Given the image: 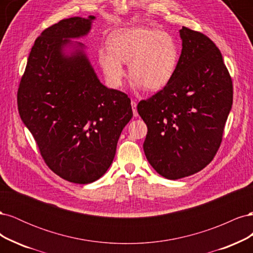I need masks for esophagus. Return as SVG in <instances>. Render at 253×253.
Segmentation results:
<instances>
[{"label":"esophagus","instance_id":"obj_1","mask_svg":"<svg viewBox=\"0 0 253 253\" xmlns=\"http://www.w3.org/2000/svg\"><path fill=\"white\" fill-rule=\"evenodd\" d=\"M131 105H132V110H133V115H134V117H137V116H138V112H137V103H136L135 101H133V100H132Z\"/></svg>","mask_w":253,"mask_h":253}]
</instances>
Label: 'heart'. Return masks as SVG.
Here are the masks:
<instances>
[{
  "mask_svg": "<svg viewBox=\"0 0 253 253\" xmlns=\"http://www.w3.org/2000/svg\"><path fill=\"white\" fill-rule=\"evenodd\" d=\"M98 60L112 86L121 85L126 77L125 63H128L135 88L159 90L174 77L179 48L170 34L134 26L113 33L109 47L99 49Z\"/></svg>",
  "mask_w": 253,
  "mask_h": 253,
  "instance_id": "heart-1",
  "label": "heart"
}]
</instances>
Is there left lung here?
Returning a JSON list of instances; mask_svg holds the SVG:
<instances>
[{
	"label": "left lung",
	"instance_id": "8db88e82",
	"mask_svg": "<svg viewBox=\"0 0 253 253\" xmlns=\"http://www.w3.org/2000/svg\"><path fill=\"white\" fill-rule=\"evenodd\" d=\"M179 36L182 49L174 77L137 105L148 126L145 157L159 175L172 180L211 163L233 100L231 77L216 45L187 27Z\"/></svg>",
	"mask_w": 253,
	"mask_h": 253
}]
</instances>
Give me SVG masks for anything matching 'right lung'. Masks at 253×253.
Returning a JSON list of instances; mask_svg holds the SVG:
<instances>
[{
  "mask_svg": "<svg viewBox=\"0 0 253 253\" xmlns=\"http://www.w3.org/2000/svg\"><path fill=\"white\" fill-rule=\"evenodd\" d=\"M96 18L74 17L35 41L18 90V109L49 169L67 181L94 182L109 170L131 100L99 80L85 37Z\"/></svg>",
  "mask_w": 253,
  "mask_h": 253,
  "instance_id": "1",
  "label": "right lung"
}]
</instances>
